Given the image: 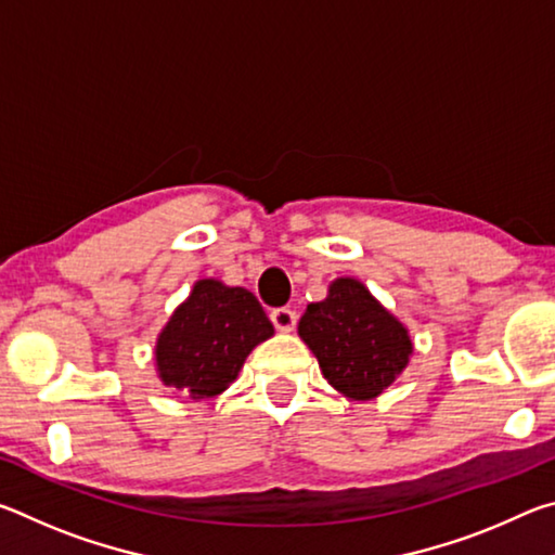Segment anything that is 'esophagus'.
<instances>
[{"label":"esophagus","instance_id":"34e87169","mask_svg":"<svg viewBox=\"0 0 555 555\" xmlns=\"http://www.w3.org/2000/svg\"><path fill=\"white\" fill-rule=\"evenodd\" d=\"M271 323L276 325V331L291 333L296 325V313L291 311V308H274V311H271Z\"/></svg>","mask_w":555,"mask_h":555}]
</instances>
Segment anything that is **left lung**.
I'll return each instance as SVG.
<instances>
[{
    "instance_id": "obj_1",
    "label": "left lung",
    "mask_w": 555,
    "mask_h": 555,
    "mask_svg": "<svg viewBox=\"0 0 555 555\" xmlns=\"http://www.w3.org/2000/svg\"><path fill=\"white\" fill-rule=\"evenodd\" d=\"M298 337L315 354L327 384L352 401L377 399L413 354L409 327L352 276L335 279L323 300L308 304Z\"/></svg>"
}]
</instances>
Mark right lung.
Masks as SVG:
<instances>
[{"instance_id":"add662e5","label":"right lung","mask_w":555,"mask_h":555,"mask_svg":"<svg viewBox=\"0 0 555 555\" xmlns=\"http://www.w3.org/2000/svg\"><path fill=\"white\" fill-rule=\"evenodd\" d=\"M271 335L274 325L251 291L198 279L156 337V374L188 399H215Z\"/></svg>"}]
</instances>
